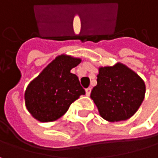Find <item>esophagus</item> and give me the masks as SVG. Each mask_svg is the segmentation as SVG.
<instances>
[{"label": "esophagus", "mask_w": 158, "mask_h": 158, "mask_svg": "<svg viewBox=\"0 0 158 158\" xmlns=\"http://www.w3.org/2000/svg\"><path fill=\"white\" fill-rule=\"evenodd\" d=\"M90 93H91V88H90V87H88V88L85 90V95H86V96H89V95H90Z\"/></svg>", "instance_id": "esophagus-1"}]
</instances>
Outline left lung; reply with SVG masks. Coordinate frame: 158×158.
Segmentation results:
<instances>
[{"label":"left lung","instance_id":"obj_1","mask_svg":"<svg viewBox=\"0 0 158 158\" xmlns=\"http://www.w3.org/2000/svg\"><path fill=\"white\" fill-rule=\"evenodd\" d=\"M97 77L98 84L90 98L100 115L109 122L124 121L133 116L144 100L143 80L120 62L100 67Z\"/></svg>","mask_w":158,"mask_h":158}]
</instances>
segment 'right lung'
<instances>
[{"label": "right lung", "instance_id": "obj_1", "mask_svg": "<svg viewBox=\"0 0 158 158\" xmlns=\"http://www.w3.org/2000/svg\"><path fill=\"white\" fill-rule=\"evenodd\" d=\"M81 58L60 55L34 78L25 91V105L29 113L40 122L60 118L85 89L78 77L71 73Z\"/></svg>", "mask_w": 158, "mask_h": 158}]
</instances>
